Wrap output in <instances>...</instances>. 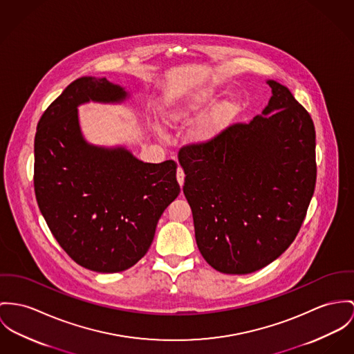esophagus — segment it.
Listing matches in <instances>:
<instances>
[{"label": "esophagus", "mask_w": 354, "mask_h": 354, "mask_svg": "<svg viewBox=\"0 0 354 354\" xmlns=\"http://www.w3.org/2000/svg\"><path fill=\"white\" fill-rule=\"evenodd\" d=\"M176 179H178V182H179V185H180V187H182V186H183V183H185V172H183V169H182L180 167L178 168Z\"/></svg>", "instance_id": "esophagus-1"}]
</instances>
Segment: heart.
I'll return each mask as SVG.
<instances>
[{
  "mask_svg": "<svg viewBox=\"0 0 354 354\" xmlns=\"http://www.w3.org/2000/svg\"><path fill=\"white\" fill-rule=\"evenodd\" d=\"M217 88L202 87L190 93L169 98L163 110V118L167 125L179 127L190 122L203 110L207 109L217 101ZM241 102L237 98H226L217 104L207 114L198 120L190 131L191 142L206 145L216 141L239 117ZM155 132L163 137V131L155 127Z\"/></svg>",
  "mask_w": 354,
  "mask_h": 354,
  "instance_id": "1",
  "label": "heart"
}]
</instances>
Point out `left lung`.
<instances>
[{"label": "left lung", "mask_w": 354, "mask_h": 354, "mask_svg": "<svg viewBox=\"0 0 354 354\" xmlns=\"http://www.w3.org/2000/svg\"><path fill=\"white\" fill-rule=\"evenodd\" d=\"M267 83L272 97L261 114L178 155L196 245L218 272L246 274L276 260L295 240L315 189L313 120L288 87Z\"/></svg>", "instance_id": "left-lung-1"}]
</instances>
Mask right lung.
I'll list each match as a JSON object with an SVG mask.
<instances>
[{
  "label": "right lung",
  "instance_id": "obj_1",
  "mask_svg": "<svg viewBox=\"0 0 354 354\" xmlns=\"http://www.w3.org/2000/svg\"><path fill=\"white\" fill-rule=\"evenodd\" d=\"M131 95L105 77H82L44 111L35 136L39 209L64 252L94 272L135 266L180 192L175 162L144 163L125 145H95L83 136L81 105H120Z\"/></svg>",
  "mask_w": 354,
  "mask_h": 354
}]
</instances>
